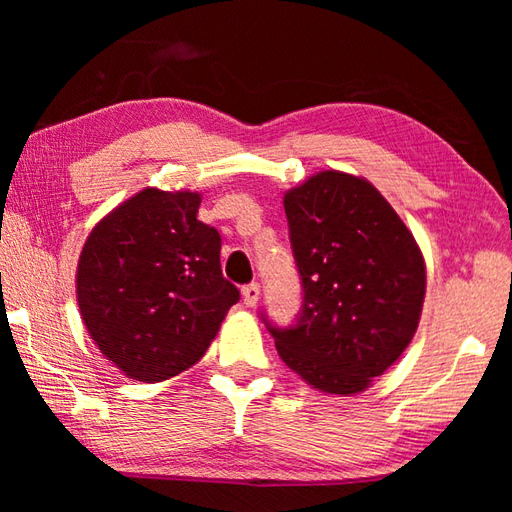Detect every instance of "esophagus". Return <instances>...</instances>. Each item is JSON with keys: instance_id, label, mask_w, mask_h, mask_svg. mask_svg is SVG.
<instances>
[{"instance_id": "obj_1", "label": "esophagus", "mask_w": 512, "mask_h": 512, "mask_svg": "<svg viewBox=\"0 0 512 512\" xmlns=\"http://www.w3.org/2000/svg\"><path fill=\"white\" fill-rule=\"evenodd\" d=\"M259 295H262V290H259L257 281H253V284H246V286L242 288V297H244L246 306H255V303L259 301Z\"/></svg>"}]
</instances>
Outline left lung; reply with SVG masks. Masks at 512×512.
<instances>
[{
	"mask_svg": "<svg viewBox=\"0 0 512 512\" xmlns=\"http://www.w3.org/2000/svg\"><path fill=\"white\" fill-rule=\"evenodd\" d=\"M284 209L303 301L286 328L262 319L292 372L328 394H358L416 334L422 253L383 195L350 173H317Z\"/></svg>",
	"mask_w": 512,
	"mask_h": 512,
	"instance_id": "obj_1",
	"label": "left lung"
}]
</instances>
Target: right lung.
I'll list each match as a JSON object with an SVG mask.
<instances>
[{
	"label": "right lung",
	"mask_w": 512,
	"mask_h": 512,
	"mask_svg": "<svg viewBox=\"0 0 512 512\" xmlns=\"http://www.w3.org/2000/svg\"><path fill=\"white\" fill-rule=\"evenodd\" d=\"M198 209L200 193L145 189L103 217L83 246V323L134 380L160 383L198 363L239 301L222 275V237Z\"/></svg>",
	"instance_id": "right-lung-1"
}]
</instances>
